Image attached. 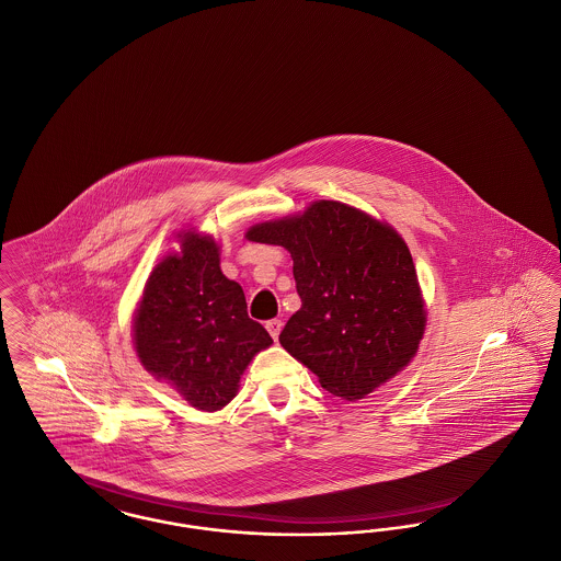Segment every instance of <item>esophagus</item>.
Wrapping results in <instances>:
<instances>
[{
    "instance_id": "1",
    "label": "esophagus",
    "mask_w": 561,
    "mask_h": 561,
    "mask_svg": "<svg viewBox=\"0 0 561 561\" xmlns=\"http://www.w3.org/2000/svg\"><path fill=\"white\" fill-rule=\"evenodd\" d=\"M282 320H268L267 321V330L268 334L273 336V341H277V336H279V332H282Z\"/></svg>"
}]
</instances>
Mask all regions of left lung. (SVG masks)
Segmentation results:
<instances>
[{
    "mask_svg": "<svg viewBox=\"0 0 561 561\" xmlns=\"http://www.w3.org/2000/svg\"><path fill=\"white\" fill-rule=\"evenodd\" d=\"M245 238L290 252L302 305L279 343L328 393L362 400L410 364L427 311L412 254L393 227L320 199L298 216L254 225Z\"/></svg>",
    "mask_w": 561,
    "mask_h": 561,
    "instance_id": "8db88e82",
    "label": "left lung"
}]
</instances>
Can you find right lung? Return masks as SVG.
Here are the masks:
<instances>
[{"instance_id":"add662e5","label":"right lung","mask_w":561,"mask_h":561,"mask_svg":"<svg viewBox=\"0 0 561 561\" xmlns=\"http://www.w3.org/2000/svg\"><path fill=\"white\" fill-rule=\"evenodd\" d=\"M181 252L151 271L134 316V347L145 370L185 400L214 412L236 398L252 357L273 339L248 318L240 284L220 271L210 236L187 231Z\"/></svg>"}]
</instances>
